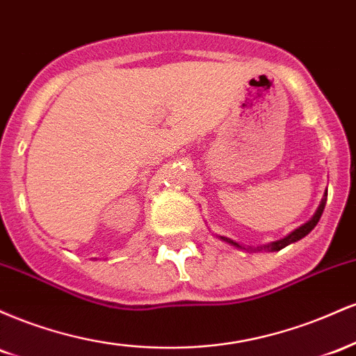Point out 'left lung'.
Returning <instances> with one entry per match:
<instances>
[{"mask_svg": "<svg viewBox=\"0 0 356 356\" xmlns=\"http://www.w3.org/2000/svg\"><path fill=\"white\" fill-rule=\"evenodd\" d=\"M325 204H326V192H325V197H323V201H321V204H320V207H318L316 212H314V216H313L312 219L308 220V222H305L303 226H300V227H298V229H295V231L291 232V234H288V236H286V238H283V239L273 241V243L264 244V246H259V248H256V249L248 248V251H249V249H251V251H269V252H271V251H280V249L286 248V246H288V244L296 243V241H300L301 238H305L306 234H309V232H312V229H314V226H316L318 220H320L321 214H323V209H325ZM219 239H222L224 243L232 244V246H236V248L246 249L244 246H241V244L236 243V241H232V239H229V238H224V236H219Z\"/></svg>", "mask_w": 356, "mask_h": 356, "instance_id": "1", "label": "left lung"}]
</instances>
